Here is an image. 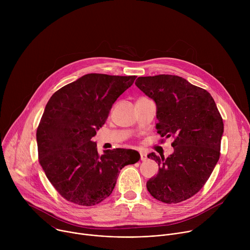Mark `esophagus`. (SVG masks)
<instances>
[{"instance_id":"esophagus-1","label":"esophagus","mask_w":250,"mask_h":250,"mask_svg":"<svg viewBox=\"0 0 250 250\" xmlns=\"http://www.w3.org/2000/svg\"><path fill=\"white\" fill-rule=\"evenodd\" d=\"M139 154H140V160H141V161H146V160L147 159V154H146V152L140 151Z\"/></svg>"}]
</instances>
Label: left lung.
Here are the masks:
<instances>
[{
	"instance_id": "left-lung-1",
	"label": "left lung",
	"mask_w": 250,
	"mask_h": 250,
	"mask_svg": "<svg viewBox=\"0 0 250 250\" xmlns=\"http://www.w3.org/2000/svg\"><path fill=\"white\" fill-rule=\"evenodd\" d=\"M135 85L156 104L157 132L174 138V152L167 158L154 152L147 155L159 166L146 183L147 190L166 204L185 201L203 188L219 161L222 116L208 91L182 77H138Z\"/></svg>"
}]
</instances>
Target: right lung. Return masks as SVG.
<instances>
[{"mask_svg":"<svg viewBox=\"0 0 250 250\" xmlns=\"http://www.w3.org/2000/svg\"><path fill=\"white\" fill-rule=\"evenodd\" d=\"M135 78L87 74L56 91L46 104L37 130L39 159L67 201L86 207L101 203L112 194L121 169L139 160L132 149H108L100 155L92 141Z\"/></svg>","mask_w":250,"mask_h":250,"instance_id":"add662e5","label":"right lung"}]
</instances>
